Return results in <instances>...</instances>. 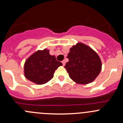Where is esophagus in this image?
Segmentation results:
<instances>
[{"mask_svg": "<svg viewBox=\"0 0 123 123\" xmlns=\"http://www.w3.org/2000/svg\"><path fill=\"white\" fill-rule=\"evenodd\" d=\"M62 64H63V65H65V60H64V61H62Z\"/></svg>", "mask_w": 123, "mask_h": 123, "instance_id": "esophagus-1", "label": "esophagus"}]
</instances>
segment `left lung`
Masks as SVG:
<instances>
[{
    "mask_svg": "<svg viewBox=\"0 0 123 123\" xmlns=\"http://www.w3.org/2000/svg\"><path fill=\"white\" fill-rule=\"evenodd\" d=\"M69 61L65 68L70 79L76 83L86 85L92 83L99 74L102 62L97 53L82 43H77L69 49Z\"/></svg>",
    "mask_w": 123,
    "mask_h": 123,
    "instance_id": "1",
    "label": "left lung"
}]
</instances>
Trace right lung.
Masks as SVG:
<instances>
[{
	"label": "right lung",
	"mask_w": 123,
	"mask_h": 123,
	"mask_svg": "<svg viewBox=\"0 0 123 123\" xmlns=\"http://www.w3.org/2000/svg\"><path fill=\"white\" fill-rule=\"evenodd\" d=\"M62 65L49 50H38L32 54L24 64V75L26 79L37 84L43 85L54 77L55 71Z\"/></svg>",
	"instance_id": "1"
}]
</instances>
